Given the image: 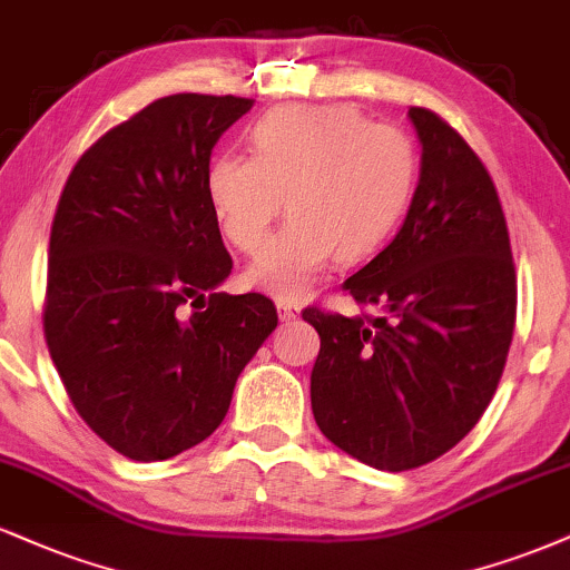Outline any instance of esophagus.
Instances as JSON below:
<instances>
[{
  "instance_id": "34e87169",
  "label": "esophagus",
  "mask_w": 570,
  "mask_h": 570,
  "mask_svg": "<svg viewBox=\"0 0 570 570\" xmlns=\"http://www.w3.org/2000/svg\"><path fill=\"white\" fill-rule=\"evenodd\" d=\"M277 312L279 320H293L298 314V304L291 298H277Z\"/></svg>"
}]
</instances>
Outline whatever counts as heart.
Returning <instances> with one entry per match:
<instances>
[{"instance_id":"1","label":"heart","mask_w":570,"mask_h":570,"mask_svg":"<svg viewBox=\"0 0 570 570\" xmlns=\"http://www.w3.org/2000/svg\"><path fill=\"white\" fill-rule=\"evenodd\" d=\"M250 149L253 157H213L207 199L224 237L256 253L287 197L293 218L247 269V283L279 298H298L336 256L376 253L397 229L419 180L413 138L346 104L264 114L250 130Z\"/></svg>"}]
</instances>
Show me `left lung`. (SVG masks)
Returning a JSON list of instances; mask_svg holds the SVG:
<instances>
[{
	"mask_svg": "<svg viewBox=\"0 0 570 570\" xmlns=\"http://www.w3.org/2000/svg\"><path fill=\"white\" fill-rule=\"evenodd\" d=\"M407 117L421 140L416 194L392 243L344 283L381 314L301 312L320 333V432L386 472L430 464L470 434L504 373L518 314L493 178L443 117L421 106Z\"/></svg>",
	"mask_w": 570,
	"mask_h": 570,
	"instance_id": "obj_1",
	"label": "left lung"
}]
</instances>
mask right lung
<instances>
[{
    "label": "right lung",
    "mask_w": 570,
    "mask_h": 570,
    "mask_svg": "<svg viewBox=\"0 0 570 570\" xmlns=\"http://www.w3.org/2000/svg\"><path fill=\"white\" fill-rule=\"evenodd\" d=\"M250 106L203 92L154 100L104 132L60 191L47 350L85 424L132 461L210 438L277 327L261 293H216L232 256L205 178L213 146Z\"/></svg>",
    "instance_id": "obj_1"
}]
</instances>
